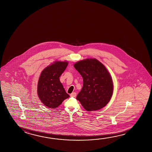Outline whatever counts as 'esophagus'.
Masks as SVG:
<instances>
[{"label": "esophagus", "instance_id": "esophagus-1", "mask_svg": "<svg viewBox=\"0 0 152 152\" xmlns=\"http://www.w3.org/2000/svg\"><path fill=\"white\" fill-rule=\"evenodd\" d=\"M70 96H72V97H76V92H72V93L70 94Z\"/></svg>", "mask_w": 152, "mask_h": 152}]
</instances>
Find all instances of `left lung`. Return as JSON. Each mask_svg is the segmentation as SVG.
Returning a JSON list of instances; mask_svg holds the SVG:
<instances>
[{
	"mask_svg": "<svg viewBox=\"0 0 152 152\" xmlns=\"http://www.w3.org/2000/svg\"><path fill=\"white\" fill-rule=\"evenodd\" d=\"M74 66L83 79L76 99L88 111L101 109L109 102L113 92L112 77L104 64L96 59L78 61Z\"/></svg>",
	"mask_w": 152,
	"mask_h": 152,
	"instance_id": "left-lung-1",
	"label": "left lung"
}]
</instances>
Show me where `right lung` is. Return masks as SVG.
<instances>
[{
    "mask_svg": "<svg viewBox=\"0 0 152 152\" xmlns=\"http://www.w3.org/2000/svg\"><path fill=\"white\" fill-rule=\"evenodd\" d=\"M67 61H56L46 67L38 80V96L49 108H56L70 97L65 91L59 77L66 69Z\"/></svg>",
    "mask_w": 152,
    "mask_h": 152,
    "instance_id": "1",
    "label": "right lung"
}]
</instances>
